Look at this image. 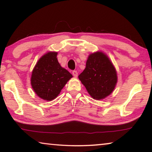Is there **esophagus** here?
<instances>
[{
  "mask_svg": "<svg viewBox=\"0 0 152 152\" xmlns=\"http://www.w3.org/2000/svg\"><path fill=\"white\" fill-rule=\"evenodd\" d=\"M72 74L74 77H77L78 76V72H77L76 70H74L72 72Z\"/></svg>",
  "mask_w": 152,
  "mask_h": 152,
  "instance_id": "34e87169",
  "label": "esophagus"
}]
</instances>
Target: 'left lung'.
<instances>
[{
	"instance_id": "1",
	"label": "left lung",
	"mask_w": 152,
	"mask_h": 152,
	"mask_svg": "<svg viewBox=\"0 0 152 152\" xmlns=\"http://www.w3.org/2000/svg\"><path fill=\"white\" fill-rule=\"evenodd\" d=\"M78 78L90 95L97 100L109 96L117 82L114 66L107 56L102 52L92 53L88 56L86 68Z\"/></svg>"
}]
</instances>
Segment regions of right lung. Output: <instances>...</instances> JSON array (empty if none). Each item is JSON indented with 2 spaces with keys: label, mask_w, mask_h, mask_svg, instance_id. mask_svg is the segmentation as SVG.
<instances>
[{
  "label": "right lung",
  "mask_w": 152,
  "mask_h": 152,
  "mask_svg": "<svg viewBox=\"0 0 152 152\" xmlns=\"http://www.w3.org/2000/svg\"><path fill=\"white\" fill-rule=\"evenodd\" d=\"M56 52H48L37 61L32 72L31 84L38 96L52 101L72 75L61 67Z\"/></svg>",
  "instance_id": "right-lung-1"
}]
</instances>
